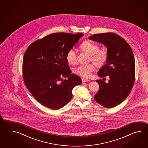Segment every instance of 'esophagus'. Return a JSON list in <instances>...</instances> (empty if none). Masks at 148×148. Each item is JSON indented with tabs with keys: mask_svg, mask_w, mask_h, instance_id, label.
<instances>
[{
	"mask_svg": "<svg viewBox=\"0 0 148 148\" xmlns=\"http://www.w3.org/2000/svg\"><path fill=\"white\" fill-rule=\"evenodd\" d=\"M90 80L88 79L85 78H82V82H89Z\"/></svg>",
	"mask_w": 148,
	"mask_h": 148,
	"instance_id": "34e87169",
	"label": "esophagus"
}]
</instances>
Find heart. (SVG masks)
<instances>
[{
  "label": "heart",
  "mask_w": 148,
  "mask_h": 148,
  "mask_svg": "<svg viewBox=\"0 0 148 148\" xmlns=\"http://www.w3.org/2000/svg\"><path fill=\"white\" fill-rule=\"evenodd\" d=\"M80 47L82 50L91 56V60L97 66H101L106 62L108 57L107 51H99V47L97 44L90 41H85L81 45ZM66 60L71 65L77 63V56L75 50L72 49L69 51L66 55ZM94 70V64L90 63L79 66L75 69V73L82 77H88Z\"/></svg>",
  "instance_id": "obj_1"
}]
</instances>
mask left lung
Wrapping results in <instances>:
<instances>
[{
  "instance_id": "left-lung-1",
  "label": "left lung",
  "mask_w": 148,
  "mask_h": 148,
  "mask_svg": "<svg viewBox=\"0 0 148 148\" xmlns=\"http://www.w3.org/2000/svg\"><path fill=\"white\" fill-rule=\"evenodd\" d=\"M90 40L107 47L108 57L106 64L98 72L101 77L108 75V83L101 80L96 81L99 86L95 95V101L109 108L122 103L130 94L135 80V60L131 47L119 35L105 33L91 35Z\"/></svg>"
}]
</instances>
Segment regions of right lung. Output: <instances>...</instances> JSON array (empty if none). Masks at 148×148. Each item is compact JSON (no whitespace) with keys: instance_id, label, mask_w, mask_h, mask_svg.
Returning a JSON list of instances; mask_svg holds the SVG:
<instances>
[{"instance_id":"add662e5","label":"right lung","mask_w":148,"mask_h":148,"mask_svg":"<svg viewBox=\"0 0 148 148\" xmlns=\"http://www.w3.org/2000/svg\"><path fill=\"white\" fill-rule=\"evenodd\" d=\"M84 34L54 33L32 43L23 61V79L28 90L45 107L58 110L73 97L82 79L71 73L66 55ZM68 77L60 84L62 77Z\"/></svg>"}]
</instances>
